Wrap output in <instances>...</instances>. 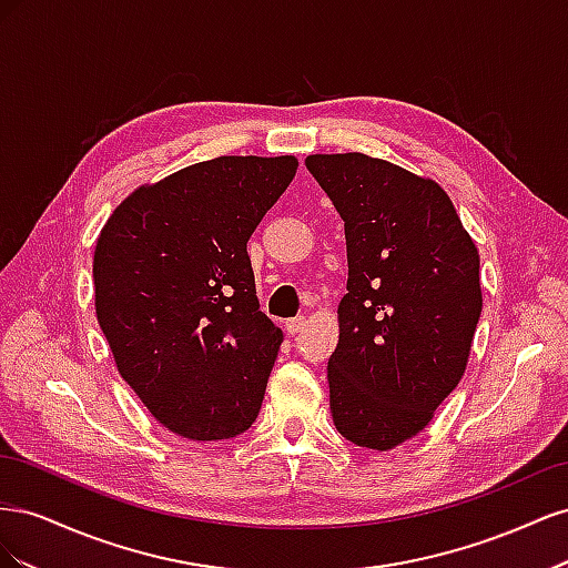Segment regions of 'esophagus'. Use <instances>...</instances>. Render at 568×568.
I'll return each mask as SVG.
<instances>
[{
    "label": "esophagus",
    "mask_w": 568,
    "mask_h": 568,
    "mask_svg": "<svg viewBox=\"0 0 568 568\" xmlns=\"http://www.w3.org/2000/svg\"><path fill=\"white\" fill-rule=\"evenodd\" d=\"M305 324H307V320H305V317H296V320H288V322H286V334H291V336H296V334H301V332L305 329Z\"/></svg>",
    "instance_id": "obj_1"
}]
</instances>
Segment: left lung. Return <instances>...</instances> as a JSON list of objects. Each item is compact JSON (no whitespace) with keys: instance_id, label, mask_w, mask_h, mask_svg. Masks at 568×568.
I'll list each match as a JSON object with an SVG mask.
<instances>
[{"instance_id":"1","label":"left lung","mask_w":568,"mask_h":568,"mask_svg":"<svg viewBox=\"0 0 568 568\" xmlns=\"http://www.w3.org/2000/svg\"><path fill=\"white\" fill-rule=\"evenodd\" d=\"M307 170L346 222L329 405L341 436L393 450L434 419L469 363L478 248L445 189L367 153H313Z\"/></svg>"}]
</instances>
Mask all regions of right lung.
I'll use <instances>...</instances> for the list:
<instances>
[{
  "label": "right lung",
  "instance_id": "right-lung-1",
  "mask_svg": "<svg viewBox=\"0 0 568 568\" xmlns=\"http://www.w3.org/2000/svg\"><path fill=\"white\" fill-rule=\"evenodd\" d=\"M296 156H217L136 186L94 248V307L120 376L189 440L246 432L282 346L246 242Z\"/></svg>",
  "mask_w": 568,
  "mask_h": 568
}]
</instances>
